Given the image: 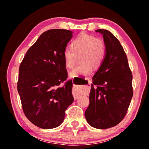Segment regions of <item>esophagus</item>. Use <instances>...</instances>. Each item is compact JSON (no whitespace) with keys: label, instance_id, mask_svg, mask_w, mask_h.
<instances>
[{"label":"esophagus","instance_id":"esophagus-1","mask_svg":"<svg viewBox=\"0 0 149 149\" xmlns=\"http://www.w3.org/2000/svg\"><path fill=\"white\" fill-rule=\"evenodd\" d=\"M87 80H88L89 84L90 85L91 83V80L90 79H89V78H87ZM81 94V92L79 90H74H74L72 91V95H73V96H74V100H77V98H78V97Z\"/></svg>","mask_w":149,"mask_h":149}]
</instances>
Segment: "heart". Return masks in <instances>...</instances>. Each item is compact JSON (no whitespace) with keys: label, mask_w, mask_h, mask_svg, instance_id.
Listing matches in <instances>:
<instances>
[{"label":"heart","mask_w":149,"mask_h":149,"mask_svg":"<svg viewBox=\"0 0 149 149\" xmlns=\"http://www.w3.org/2000/svg\"><path fill=\"white\" fill-rule=\"evenodd\" d=\"M71 47H66L62 56L66 68H72L80 57L81 64L71 71L70 76H87L92 72L93 68H100L105 60L107 47L102 40L85 32L79 34L71 42Z\"/></svg>","instance_id":"b5f03b06"}]
</instances>
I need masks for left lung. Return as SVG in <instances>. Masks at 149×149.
<instances>
[{
	"mask_svg": "<svg viewBox=\"0 0 149 149\" xmlns=\"http://www.w3.org/2000/svg\"><path fill=\"white\" fill-rule=\"evenodd\" d=\"M95 31L103 35L107 55L93 77L85 116L92 127L107 129L119 124L127 113L133 96L132 74L119 40L107 30Z\"/></svg>",
	"mask_w": 149,
	"mask_h": 149,
	"instance_id": "1",
	"label": "left lung"
}]
</instances>
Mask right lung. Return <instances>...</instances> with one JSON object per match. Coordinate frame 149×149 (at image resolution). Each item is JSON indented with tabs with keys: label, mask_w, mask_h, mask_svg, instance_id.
Listing matches in <instances>:
<instances>
[{
	"label": "right lung",
	"mask_w": 149,
	"mask_h": 149,
	"mask_svg": "<svg viewBox=\"0 0 149 149\" xmlns=\"http://www.w3.org/2000/svg\"><path fill=\"white\" fill-rule=\"evenodd\" d=\"M72 36L68 30L44 32L20 64L17 87L22 109L31 123L42 129L61 125L65 111L74 100L72 82L66 81L62 56ZM62 82L64 85L60 86Z\"/></svg>",
	"instance_id": "1"
}]
</instances>
